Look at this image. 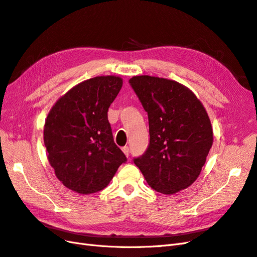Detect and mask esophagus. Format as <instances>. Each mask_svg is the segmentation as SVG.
Wrapping results in <instances>:
<instances>
[{
	"instance_id": "obj_1",
	"label": "esophagus",
	"mask_w": 257,
	"mask_h": 257,
	"mask_svg": "<svg viewBox=\"0 0 257 257\" xmlns=\"http://www.w3.org/2000/svg\"><path fill=\"white\" fill-rule=\"evenodd\" d=\"M122 151H123V152H124V154H125L126 157L128 158V155H130V148H128L127 146L123 147V148H122Z\"/></svg>"
}]
</instances>
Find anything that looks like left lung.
I'll list each match as a JSON object with an SVG mask.
<instances>
[{
  "mask_svg": "<svg viewBox=\"0 0 257 257\" xmlns=\"http://www.w3.org/2000/svg\"><path fill=\"white\" fill-rule=\"evenodd\" d=\"M148 113L150 142L134 158L151 188L163 194L196 180L213 143L211 123L200 100L184 85L151 76L128 80Z\"/></svg>",
  "mask_w": 257,
  "mask_h": 257,
  "instance_id": "left-lung-1",
  "label": "left lung"
}]
</instances>
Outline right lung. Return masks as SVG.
<instances>
[{"instance_id":"1","label":"right lung","mask_w":257,"mask_h":257,"mask_svg":"<svg viewBox=\"0 0 257 257\" xmlns=\"http://www.w3.org/2000/svg\"><path fill=\"white\" fill-rule=\"evenodd\" d=\"M115 76L75 85L46 119L44 143L57 178L79 194L105 189L126 157L113 142L108 108L122 87Z\"/></svg>"}]
</instances>
